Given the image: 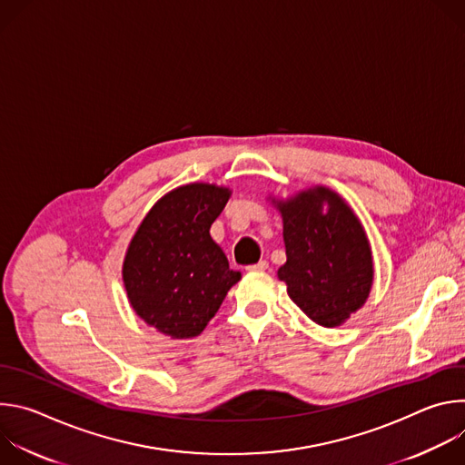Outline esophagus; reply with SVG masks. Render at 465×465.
I'll list each match as a JSON object with an SVG mask.
<instances>
[{"instance_id":"1","label":"esophagus","mask_w":465,"mask_h":465,"mask_svg":"<svg viewBox=\"0 0 465 465\" xmlns=\"http://www.w3.org/2000/svg\"><path fill=\"white\" fill-rule=\"evenodd\" d=\"M269 269V261H264V259H261V261H257L255 264H250V267H246V271H267Z\"/></svg>"}]
</instances>
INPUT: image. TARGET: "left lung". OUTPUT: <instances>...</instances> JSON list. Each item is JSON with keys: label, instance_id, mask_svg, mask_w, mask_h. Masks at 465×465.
<instances>
[{"label": "left lung", "instance_id": "1", "mask_svg": "<svg viewBox=\"0 0 465 465\" xmlns=\"http://www.w3.org/2000/svg\"><path fill=\"white\" fill-rule=\"evenodd\" d=\"M283 219L287 261L278 278L289 298L318 325L339 327L368 300L373 255L362 223L325 185L271 198Z\"/></svg>", "mask_w": 465, "mask_h": 465}]
</instances>
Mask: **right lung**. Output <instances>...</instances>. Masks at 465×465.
Returning <instances> with one entry per match:
<instances>
[{"label": "right lung", "instance_id": "obj_1", "mask_svg": "<svg viewBox=\"0 0 465 465\" xmlns=\"http://www.w3.org/2000/svg\"><path fill=\"white\" fill-rule=\"evenodd\" d=\"M232 191L193 182L149 210L123 261V285L134 312L171 339L201 335L228 291L241 280L210 228Z\"/></svg>", "mask_w": 465, "mask_h": 465}]
</instances>
